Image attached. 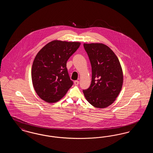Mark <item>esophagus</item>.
Segmentation results:
<instances>
[{"mask_svg":"<svg viewBox=\"0 0 153 153\" xmlns=\"http://www.w3.org/2000/svg\"><path fill=\"white\" fill-rule=\"evenodd\" d=\"M74 84L75 85H78L79 84V81L78 80H76L74 81Z\"/></svg>","mask_w":153,"mask_h":153,"instance_id":"1","label":"esophagus"}]
</instances>
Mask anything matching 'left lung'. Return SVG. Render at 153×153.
I'll use <instances>...</instances> for the list:
<instances>
[{
	"mask_svg": "<svg viewBox=\"0 0 153 153\" xmlns=\"http://www.w3.org/2000/svg\"><path fill=\"white\" fill-rule=\"evenodd\" d=\"M92 66V81L83 90L85 99L96 108H104L115 101L123 82L119 59L108 46L102 43L84 44Z\"/></svg>",
	"mask_w": 153,
	"mask_h": 153,
	"instance_id": "8db88e82",
	"label": "left lung"
}]
</instances>
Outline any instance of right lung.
Returning <instances> with one entry per match:
<instances>
[{"instance_id":"add662e5","label":"right lung","mask_w":153,"mask_h":153,"mask_svg":"<svg viewBox=\"0 0 153 153\" xmlns=\"http://www.w3.org/2000/svg\"><path fill=\"white\" fill-rule=\"evenodd\" d=\"M80 44L54 40L38 51L33 63L31 79L33 87L41 99L49 103L57 102L72 86L66 62Z\"/></svg>"}]
</instances>
